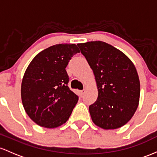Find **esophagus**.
<instances>
[{
	"label": "esophagus",
	"mask_w": 157,
	"mask_h": 157,
	"mask_svg": "<svg viewBox=\"0 0 157 157\" xmlns=\"http://www.w3.org/2000/svg\"><path fill=\"white\" fill-rule=\"evenodd\" d=\"M84 92H85V90H80V91H79V96H83Z\"/></svg>",
	"instance_id": "34e87169"
}]
</instances>
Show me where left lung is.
<instances>
[{"mask_svg":"<svg viewBox=\"0 0 157 157\" xmlns=\"http://www.w3.org/2000/svg\"><path fill=\"white\" fill-rule=\"evenodd\" d=\"M77 45L97 84V100L89 107L93 123L106 130L121 128L131 120L140 101V82L134 64L121 51L105 42Z\"/></svg>","mask_w":157,"mask_h":157,"instance_id":"left-lung-1","label":"left lung"}]
</instances>
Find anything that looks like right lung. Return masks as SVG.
Wrapping results in <instances>:
<instances>
[{"label": "right lung", "instance_id": "right-lung-1", "mask_svg": "<svg viewBox=\"0 0 157 157\" xmlns=\"http://www.w3.org/2000/svg\"><path fill=\"white\" fill-rule=\"evenodd\" d=\"M78 52L74 44L51 46L35 56L26 68L21 90L23 106L38 125L57 128L71 115L78 97L68 87L65 68Z\"/></svg>", "mask_w": 157, "mask_h": 157}]
</instances>
